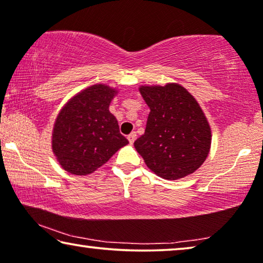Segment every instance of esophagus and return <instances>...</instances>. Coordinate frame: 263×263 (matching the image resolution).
Wrapping results in <instances>:
<instances>
[{"label": "esophagus", "instance_id": "34e87169", "mask_svg": "<svg viewBox=\"0 0 263 263\" xmlns=\"http://www.w3.org/2000/svg\"><path fill=\"white\" fill-rule=\"evenodd\" d=\"M136 138H137V133H136V132H131L130 135L127 136V139H128V142H130V144H133V143H135Z\"/></svg>", "mask_w": 263, "mask_h": 263}]
</instances>
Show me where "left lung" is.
Listing matches in <instances>:
<instances>
[{"mask_svg": "<svg viewBox=\"0 0 263 263\" xmlns=\"http://www.w3.org/2000/svg\"><path fill=\"white\" fill-rule=\"evenodd\" d=\"M150 107L144 135L135 147L158 176L177 180L204 163L211 146V128L200 106L179 84L142 87Z\"/></svg>", "mask_w": 263, "mask_h": 263, "instance_id": "obj_1", "label": "left lung"}]
</instances>
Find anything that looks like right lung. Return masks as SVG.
I'll return each instance as SVG.
<instances>
[{"instance_id":"add662e5","label":"right lung","mask_w":263,"mask_h":263,"mask_svg":"<svg viewBox=\"0 0 263 263\" xmlns=\"http://www.w3.org/2000/svg\"><path fill=\"white\" fill-rule=\"evenodd\" d=\"M116 94L108 86L95 84L73 96L59 112L52 150L68 173L88 175L128 144L108 109Z\"/></svg>"}]
</instances>
